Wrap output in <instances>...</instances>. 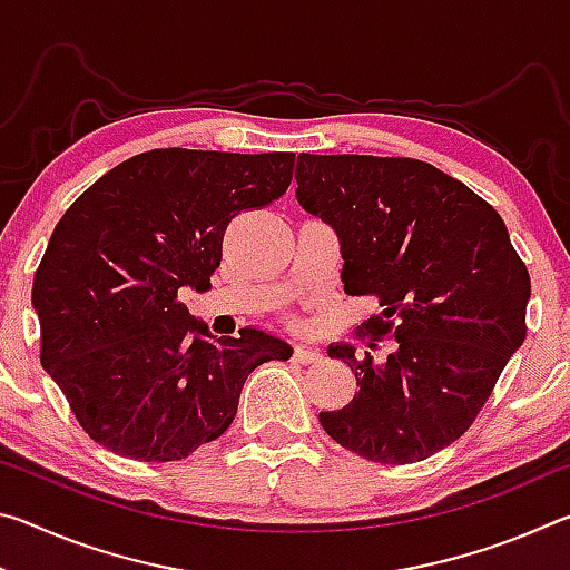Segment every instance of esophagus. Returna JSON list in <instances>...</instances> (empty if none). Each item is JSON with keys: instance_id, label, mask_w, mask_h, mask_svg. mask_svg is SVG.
<instances>
[{"instance_id": "obj_1", "label": "esophagus", "mask_w": 570, "mask_h": 570, "mask_svg": "<svg viewBox=\"0 0 570 570\" xmlns=\"http://www.w3.org/2000/svg\"><path fill=\"white\" fill-rule=\"evenodd\" d=\"M292 360L298 362V364H314V362L322 360V354L316 352V350H312V346H296L294 354H292Z\"/></svg>"}]
</instances>
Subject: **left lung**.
Instances as JSON below:
<instances>
[{"label": "left lung", "instance_id": "1", "mask_svg": "<svg viewBox=\"0 0 570 570\" xmlns=\"http://www.w3.org/2000/svg\"><path fill=\"white\" fill-rule=\"evenodd\" d=\"M296 198L342 240L350 296H374L362 324L384 360L332 346L356 377L346 407L322 412L326 435L364 460L407 465L468 432L525 340L530 276L498 210L414 158L296 160Z\"/></svg>", "mask_w": 570, "mask_h": 570}]
</instances>
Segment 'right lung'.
I'll return each instance as SVG.
<instances>
[{
    "mask_svg": "<svg viewBox=\"0 0 570 570\" xmlns=\"http://www.w3.org/2000/svg\"><path fill=\"white\" fill-rule=\"evenodd\" d=\"M294 158L148 150L65 210L35 274L32 306L42 366L98 445L140 462L186 460L230 428L258 364L292 356L284 340L258 330L210 342L180 288L206 292L228 224L282 198Z\"/></svg>",
    "mask_w": 570,
    "mask_h": 570,
    "instance_id": "right-lung-1",
    "label": "right lung"
}]
</instances>
